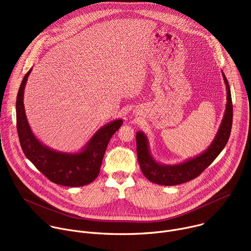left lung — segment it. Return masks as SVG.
<instances>
[{
	"mask_svg": "<svg viewBox=\"0 0 251 251\" xmlns=\"http://www.w3.org/2000/svg\"><path fill=\"white\" fill-rule=\"evenodd\" d=\"M223 75L226 85V109L216 138L204 153L178 165H160L149 153L147 137L142 132L136 134L138 161L142 173L149 181L162 186H176L192 181L195 177L199 176L226 147L231 132L233 113L230 88L226 75Z\"/></svg>",
	"mask_w": 251,
	"mask_h": 251,
	"instance_id": "obj_1",
	"label": "left lung"
}]
</instances>
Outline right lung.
<instances>
[{"label":"right lung","mask_w":251,"mask_h":251,"mask_svg":"<svg viewBox=\"0 0 251 251\" xmlns=\"http://www.w3.org/2000/svg\"><path fill=\"white\" fill-rule=\"evenodd\" d=\"M29 69L21 83L17 102V130L20 144L25 157L54 184L65 187H81L97 177L107 145L123 121L115 120L102 127L77 154L55 152L34 137L26 120L24 106V89L30 74Z\"/></svg>","instance_id":"right-lung-1"}]
</instances>
